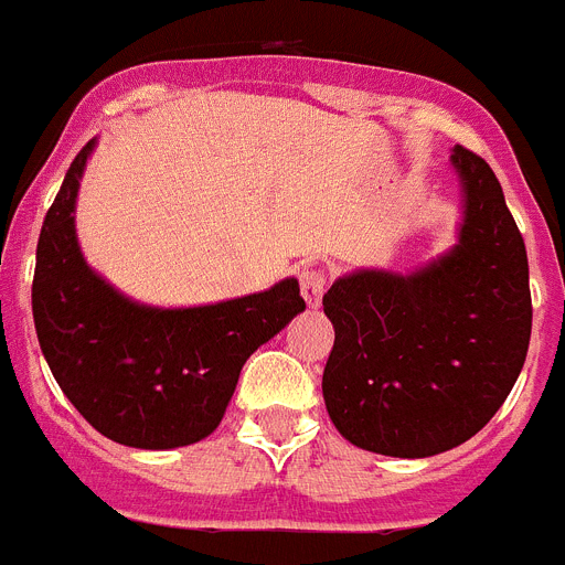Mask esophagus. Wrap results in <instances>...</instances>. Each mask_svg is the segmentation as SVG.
<instances>
[{
    "mask_svg": "<svg viewBox=\"0 0 565 565\" xmlns=\"http://www.w3.org/2000/svg\"><path fill=\"white\" fill-rule=\"evenodd\" d=\"M301 296L303 301L310 303V307H318L327 292V284H330V273L323 267H303L301 269Z\"/></svg>",
    "mask_w": 565,
    "mask_h": 565,
    "instance_id": "obj_1",
    "label": "esophagus"
}]
</instances>
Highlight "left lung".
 I'll return each mask as SVG.
<instances>
[{"label":"left lung","instance_id":"obj_1","mask_svg":"<svg viewBox=\"0 0 565 565\" xmlns=\"http://www.w3.org/2000/svg\"><path fill=\"white\" fill-rule=\"evenodd\" d=\"M449 164L460 184L458 242L412 273L352 269L323 296L335 327L323 404L366 452L431 458L466 444L526 361L523 235L487 161L455 145Z\"/></svg>","mask_w":565,"mask_h":565}]
</instances>
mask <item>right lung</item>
<instances>
[{
    "instance_id": "1",
    "label": "right lung",
    "mask_w": 565,
    "mask_h": 565,
    "mask_svg": "<svg viewBox=\"0 0 565 565\" xmlns=\"http://www.w3.org/2000/svg\"><path fill=\"white\" fill-rule=\"evenodd\" d=\"M93 150L96 139L78 150L39 233V347L67 401L105 438L134 449L190 446L222 424L247 358L307 303L296 278L201 307L125 296L78 247L76 195Z\"/></svg>"
}]
</instances>
